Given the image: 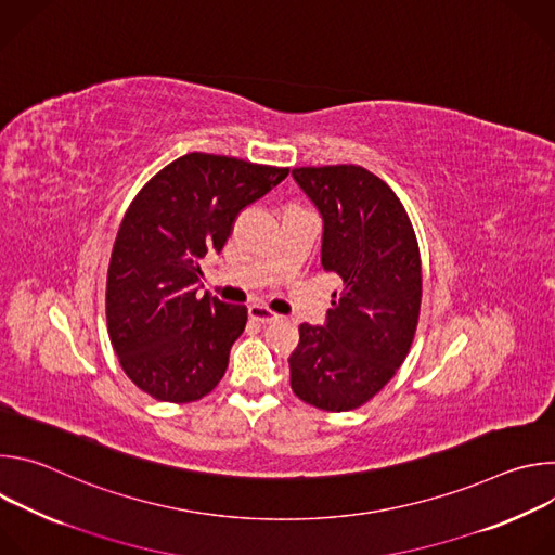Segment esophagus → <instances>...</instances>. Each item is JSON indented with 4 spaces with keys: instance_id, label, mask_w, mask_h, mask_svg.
<instances>
[{
    "instance_id": "34e87169",
    "label": "esophagus",
    "mask_w": 555,
    "mask_h": 555,
    "mask_svg": "<svg viewBox=\"0 0 555 555\" xmlns=\"http://www.w3.org/2000/svg\"><path fill=\"white\" fill-rule=\"evenodd\" d=\"M248 315H250L255 323H261V325H270V323L279 321V315L272 309L263 307V305H250L248 307Z\"/></svg>"
}]
</instances>
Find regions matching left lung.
I'll list each match as a JSON object with an SVG mask.
<instances>
[{"label":"left lung","mask_w":555,"mask_h":555,"mask_svg":"<svg viewBox=\"0 0 555 555\" xmlns=\"http://www.w3.org/2000/svg\"><path fill=\"white\" fill-rule=\"evenodd\" d=\"M319 206L321 266L340 279L325 327H298L289 384L327 413L360 409L404 364L420 323L422 257L411 217L392 189L358 165L298 167Z\"/></svg>","instance_id":"1"}]
</instances>
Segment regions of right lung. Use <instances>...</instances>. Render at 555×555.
Masks as SVG:
<instances>
[{
    "label": "right lung",
    "instance_id": "obj_1",
    "mask_svg": "<svg viewBox=\"0 0 555 555\" xmlns=\"http://www.w3.org/2000/svg\"><path fill=\"white\" fill-rule=\"evenodd\" d=\"M287 173L193 151L157 171L129 204L112 248L105 313L118 362L142 392L189 404L223 377L248 309L197 296L199 261L219 253L234 217Z\"/></svg>",
    "mask_w": 555,
    "mask_h": 555
}]
</instances>
